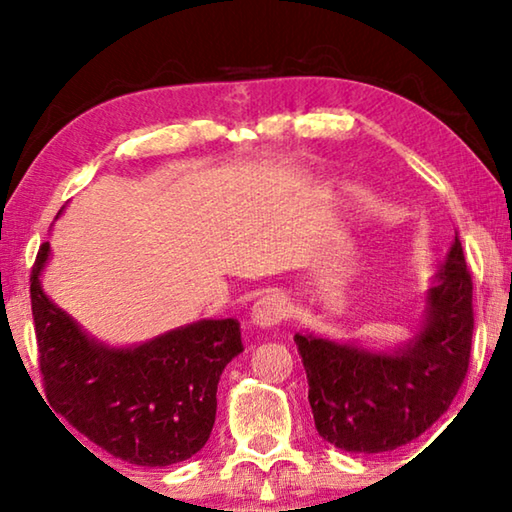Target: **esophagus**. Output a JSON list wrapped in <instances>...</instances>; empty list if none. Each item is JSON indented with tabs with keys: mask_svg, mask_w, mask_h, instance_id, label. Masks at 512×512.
<instances>
[{
	"mask_svg": "<svg viewBox=\"0 0 512 512\" xmlns=\"http://www.w3.org/2000/svg\"><path fill=\"white\" fill-rule=\"evenodd\" d=\"M287 307L280 296H264L253 305V323L262 329H271L282 323Z\"/></svg>",
	"mask_w": 512,
	"mask_h": 512,
	"instance_id": "esophagus-1",
	"label": "esophagus"
}]
</instances>
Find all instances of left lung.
<instances>
[{
    "label": "left lung",
    "mask_w": 512,
    "mask_h": 512,
    "mask_svg": "<svg viewBox=\"0 0 512 512\" xmlns=\"http://www.w3.org/2000/svg\"><path fill=\"white\" fill-rule=\"evenodd\" d=\"M409 339L375 348L302 329L296 345L320 436L343 452L379 454L427 431L461 388L472 348V277L452 246L422 296Z\"/></svg>",
    "instance_id": "8db88e82"
}]
</instances>
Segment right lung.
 Instances as JSON below:
<instances>
[{"label": "right lung", "instance_id": "obj_1", "mask_svg": "<svg viewBox=\"0 0 512 512\" xmlns=\"http://www.w3.org/2000/svg\"><path fill=\"white\" fill-rule=\"evenodd\" d=\"M49 259L45 241L31 271V307L54 415L133 465L164 467L201 452L214 427L221 372L244 352L237 320L201 318L149 341L110 345L42 289Z\"/></svg>", "mask_w": 512, "mask_h": 512}]
</instances>
